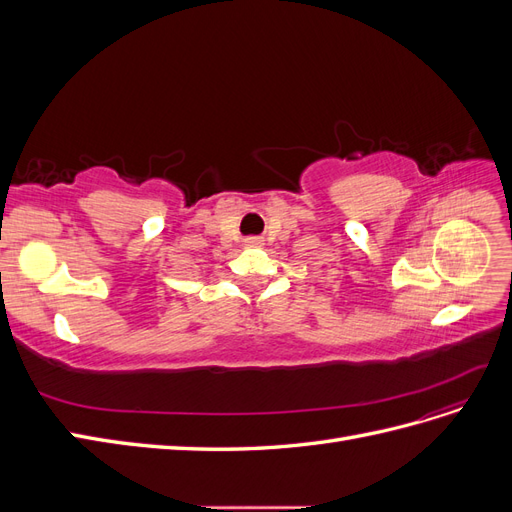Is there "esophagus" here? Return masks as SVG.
Listing matches in <instances>:
<instances>
[{
  "mask_svg": "<svg viewBox=\"0 0 512 512\" xmlns=\"http://www.w3.org/2000/svg\"><path fill=\"white\" fill-rule=\"evenodd\" d=\"M245 245H247V247H258V245H260V239H256V237L245 239Z\"/></svg>",
  "mask_w": 512,
  "mask_h": 512,
  "instance_id": "1",
  "label": "esophagus"
}]
</instances>
